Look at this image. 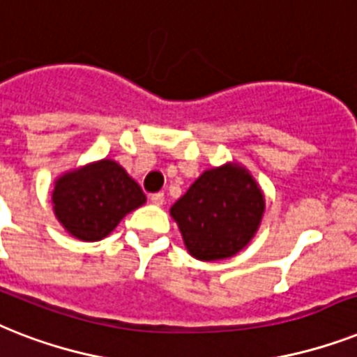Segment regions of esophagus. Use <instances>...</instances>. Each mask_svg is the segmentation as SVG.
<instances>
[{
  "instance_id": "obj_1",
  "label": "esophagus",
  "mask_w": 357,
  "mask_h": 357,
  "mask_svg": "<svg viewBox=\"0 0 357 357\" xmlns=\"http://www.w3.org/2000/svg\"><path fill=\"white\" fill-rule=\"evenodd\" d=\"M164 193H153V195H151V202H153V204H156V206H162V204H164Z\"/></svg>"
}]
</instances>
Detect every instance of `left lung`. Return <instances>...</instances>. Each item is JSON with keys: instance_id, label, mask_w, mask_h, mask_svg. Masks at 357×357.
<instances>
[{"instance_id": "obj_1", "label": "left lung", "mask_w": 357, "mask_h": 357, "mask_svg": "<svg viewBox=\"0 0 357 357\" xmlns=\"http://www.w3.org/2000/svg\"><path fill=\"white\" fill-rule=\"evenodd\" d=\"M265 199L243 165L225 164L202 173L171 206L188 252L202 261L232 258L255 238Z\"/></svg>"}]
</instances>
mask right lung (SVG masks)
Instances as JSON below:
<instances>
[{
	"mask_svg": "<svg viewBox=\"0 0 357 357\" xmlns=\"http://www.w3.org/2000/svg\"><path fill=\"white\" fill-rule=\"evenodd\" d=\"M51 199L59 223L81 241L107 238L127 213L147 201L138 182L107 158L59 176Z\"/></svg>",
	"mask_w": 357,
	"mask_h": 357,
	"instance_id": "1",
	"label": "right lung"
}]
</instances>
